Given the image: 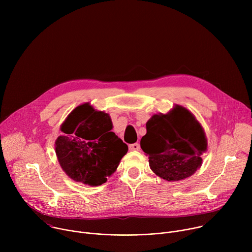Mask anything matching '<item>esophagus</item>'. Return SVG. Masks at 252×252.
Here are the masks:
<instances>
[{
  "mask_svg": "<svg viewBox=\"0 0 252 252\" xmlns=\"http://www.w3.org/2000/svg\"><path fill=\"white\" fill-rule=\"evenodd\" d=\"M128 149H129V151H139L140 146H139V143L135 142V143H131V145H129Z\"/></svg>",
  "mask_w": 252,
  "mask_h": 252,
  "instance_id": "34e87169",
  "label": "esophagus"
}]
</instances>
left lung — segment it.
Returning a JSON list of instances; mask_svg holds the SVG:
<instances>
[{"instance_id":"1","label":"left lung","mask_w":252,"mask_h":252,"mask_svg":"<svg viewBox=\"0 0 252 252\" xmlns=\"http://www.w3.org/2000/svg\"><path fill=\"white\" fill-rule=\"evenodd\" d=\"M140 148L157 175L166 182H178L201 166L200 156L207 150V140L195 117L176 104L166 115H154L148 121Z\"/></svg>"}]
</instances>
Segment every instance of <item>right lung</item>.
Returning a JSON list of instances; mask_svg holds the SVG:
<instances>
[{
    "label": "right lung",
    "instance_id": "right-lung-1",
    "mask_svg": "<svg viewBox=\"0 0 252 252\" xmlns=\"http://www.w3.org/2000/svg\"><path fill=\"white\" fill-rule=\"evenodd\" d=\"M113 129L109 114L89 102L71 112L61 126L63 132L55 142L63 170L75 182L97 187L106 182L127 153V146Z\"/></svg>",
    "mask_w": 252,
    "mask_h": 252
}]
</instances>
